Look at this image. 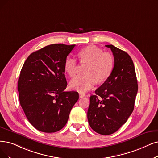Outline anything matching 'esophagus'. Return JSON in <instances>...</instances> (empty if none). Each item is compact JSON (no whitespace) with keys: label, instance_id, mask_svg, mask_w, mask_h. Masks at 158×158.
Wrapping results in <instances>:
<instances>
[{"label":"esophagus","instance_id":"obj_1","mask_svg":"<svg viewBox=\"0 0 158 158\" xmlns=\"http://www.w3.org/2000/svg\"><path fill=\"white\" fill-rule=\"evenodd\" d=\"M85 96V94L84 93H79V97L80 98H82Z\"/></svg>","mask_w":158,"mask_h":158}]
</instances>
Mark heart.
I'll list each match as a JSON object with an SVG mask.
<instances>
[{
    "label": "heart",
    "mask_w": 158,
    "mask_h": 158,
    "mask_svg": "<svg viewBox=\"0 0 158 158\" xmlns=\"http://www.w3.org/2000/svg\"><path fill=\"white\" fill-rule=\"evenodd\" d=\"M78 56L81 62L88 64L85 76H77L70 81V87L73 89L85 92L89 91L98 82H103L111 75L114 58L111 54L103 52L102 49L94 45L87 46L81 49ZM77 60L71 57L66 58L64 70L70 77H73L77 73Z\"/></svg>",
    "instance_id": "1"
}]
</instances>
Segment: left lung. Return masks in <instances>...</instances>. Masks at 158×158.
Here are the masks:
<instances>
[{
  "mask_svg": "<svg viewBox=\"0 0 158 158\" xmlns=\"http://www.w3.org/2000/svg\"><path fill=\"white\" fill-rule=\"evenodd\" d=\"M114 56L109 78L90 97L87 119L91 128L101 135H110L127 121L134 108L138 90L133 61L126 52L107 45Z\"/></svg>",
  "mask_w": 158,
  "mask_h": 158,
  "instance_id": "8db88e82",
  "label": "left lung"
}]
</instances>
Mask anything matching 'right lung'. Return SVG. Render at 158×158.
<instances>
[{
  "label": "right lung",
  "instance_id": "add662e5",
  "mask_svg": "<svg viewBox=\"0 0 158 158\" xmlns=\"http://www.w3.org/2000/svg\"><path fill=\"white\" fill-rule=\"evenodd\" d=\"M74 47L46 46L31 53L21 69L17 85L20 104L28 121L41 131L53 133L64 128L79 98L78 92L64 91V63Z\"/></svg>",
  "mask_w": 158,
  "mask_h": 158
}]
</instances>
